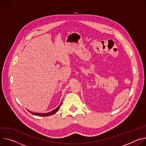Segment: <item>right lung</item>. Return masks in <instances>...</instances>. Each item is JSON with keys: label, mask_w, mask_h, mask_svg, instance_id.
<instances>
[{"label": "right lung", "mask_w": 146, "mask_h": 146, "mask_svg": "<svg viewBox=\"0 0 146 146\" xmlns=\"http://www.w3.org/2000/svg\"><path fill=\"white\" fill-rule=\"evenodd\" d=\"M62 103V102L61 103H60V104L59 105V106L58 107H57L56 109H54V110H53L52 111H50V112H48L47 113H38V112H31V111H29L28 110L30 113H31V114L32 115H36V116H39V117H46V116H50V115H52L53 114H54L55 113H56L58 110L60 109V107L61 106V104Z\"/></svg>", "instance_id": "1"}]
</instances>
